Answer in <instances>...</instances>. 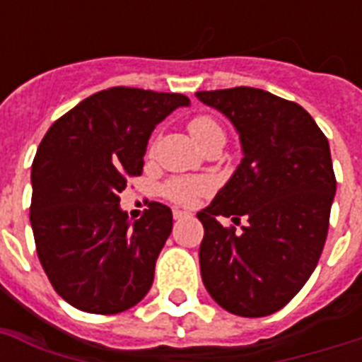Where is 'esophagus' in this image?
<instances>
[{
    "mask_svg": "<svg viewBox=\"0 0 362 362\" xmlns=\"http://www.w3.org/2000/svg\"><path fill=\"white\" fill-rule=\"evenodd\" d=\"M173 216H175V220H184V218H187V212H182V210H175L173 212Z\"/></svg>",
    "mask_w": 362,
    "mask_h": 362,
    "instance_id": "1",
    "label": "esophagus"
}]
</instances>
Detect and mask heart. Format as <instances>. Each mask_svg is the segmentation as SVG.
<instances>
[{
    "instance_id": "1",
    "label": "heart",
    "mask_w": 362,
    "mask_h": 362,
    "mask_svg": "<svg viewBox=\"0 0 362 362\" xmlns=\"http://www.w3.org/2000/svg\"><path fill=\"white\" fill-rule=\"evenodd\" d=\"M187 131L199 148H204L212 142L226 144V129L221 124L210 115H199L189 120ZM209 193V184L204 180H193V178H176L165 186V195L178 204H193L201 195Z\"/></svg>"
}]
</instances>
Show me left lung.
<instances>
[{"label": "left lung", "mask_w": 362, "mask_h": 362, "mask_svg": "<svg viewBox=\"0 0 362 362\" xmlns=\"http://www.w3.org/2000/svg\"><path fill=\"white\" fill-rule=\"evenodd\" d=\"M195 95L231 120L244 152L235 175L197 214L203 284L231 314H274L303 289L325 246L337 193L329 141L300 105L259 88ZM221 217L248 223L237 233L235 225L221 226Z\"/></svg>", "instance_id": "8db88e82"}]
</instances>
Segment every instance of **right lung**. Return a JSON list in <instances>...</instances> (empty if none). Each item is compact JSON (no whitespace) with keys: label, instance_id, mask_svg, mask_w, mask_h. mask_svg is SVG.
Listing matches in <instances>:
<instances>
[{"label":"right lung","instance_id":"right-lung-1","mask_svg":"<svg viewBox=\"0 0 362 362\" xmlns=\"http://www.w3.org/2000/svg\"><path fill=\"white\" fill-rule=\"evenodd\" d=\"M187 105L182 93L109 88L42 136L31 165L30 221L42 269L71 306L120 314L150 291L173 212L150 203L131 223L118 195L142 175L153 127Z\"/></svg>","mask_w":362,"mask_h":362}]
</instances>
